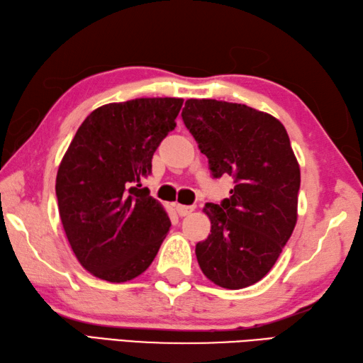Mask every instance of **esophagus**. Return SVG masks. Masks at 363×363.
<instances>
[{
  "label": "esophagus",
  "mask_w": 363,
  "mask_h": 363,
  "mask_svg": "<svg viewBox=\"0 0 363 363\" xmlns=\"http://www.w3.org/2000/svg\"><path fill=\"white\" fill-rule=\"evenodd\" d=\"M175 209H177V213H179V216H188V214H191L192 211H194V206H191V205H175Z\"/></svg>",
  "instance_id": "esophagus-1"
}]
</instances>
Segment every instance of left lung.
Listing matches in <instances>:
<instances>
[{"mask_svg":"<svg viewBox=\"0 0 363 363\" xmlns=\"http://www.w3.org/2000/svg\"><path fill=\"white\" fill-rule=\"evenodd\" d=\"M182 118L214 179H235L228 199L203 208L211 235L196 245L200 269L223 289L252 286L272 270L296 223L301 179L291 140L277 118L244 104L188 99Z\"/></svg>","mask_w":363,"mask_h":363,"instance_id":"8db88e82","label":"left lung"}]
</instances>
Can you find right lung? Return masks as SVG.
Instances as JSON below:
<instances>
[{
    "label": "right lung",
    "mask_w": 363,
    "mask_h": 363,
    "mask_svg": "<svg viewBox=\"0 0 363 363\" xmlns=\"http://www.w3.org/2000/svg\"><path fill=\"white\" fill-rule=\"evenodd\" d=\"M183 106L180 98L107 104L77 128L55 179L60 220L77 261L96 278L125 283L146 270L171 220L143 179Z\"/></svg>",
    "instance_id": "right-lung-1"
}]
</instances>
